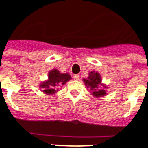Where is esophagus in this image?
I'll use <instances>...</instances> for the list:
<instances>
[{"label":"esophagus","instance_id":"esophagus-1","mask_svg":"<svg viewBox=\"0 0 148 148\" xmlns=\"http://www.w3.org/2000/svg\"><path fill=\"white\" fill-rule=\"evenodd\" d=\"M73 79H74V80H79V75H78V74H75V75H73Z\"/></svg>","mask_w":148,"mask_h":148}]
</instances>
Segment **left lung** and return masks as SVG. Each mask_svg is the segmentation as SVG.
Segmentation results:
<instances>
[{
    "label": "left lung",
    "mask_w": 148,
    "mask_h": 148,
    "mask_svg": "<svg viewBox=\"0 0 148 148\" xmlns=\"http://www.w3.org/2000/svg\"><path fill=\"white\" fill-rule=\"evenodd\" d=\"M83 81L85 85H87V88H90L92 95L97 97H103L106 95L104 88H107V86L101 83V75L97 72H90L88 77L86 79H83ZM100 85L103 86L104 88L99 89L98 87Z\"/></svg>",
    "instance_id": "8db88e82"
}]
</instances>
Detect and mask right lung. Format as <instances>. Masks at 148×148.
Returning a JSON list of instances; mask_svg holds the SVG:
<instances>
[{
    "label": "right lung",
    "instance_id": "right-lung-1",
    "mask_svg": "<svg viewBox=\"0 0 148 148\" xmlns=\"http://www.w3.org/2000/svg\"><path fill=\"white\" fill-rule=\"evenodd\" d=\"M71 79L68 73H60L57 69H53L48 73V79L40 84V88L46 95H53L58 91V87L65 85Z\"/></svg>",
    "mask_w": 148,
    "mask_h": 148
}]
</instances>
